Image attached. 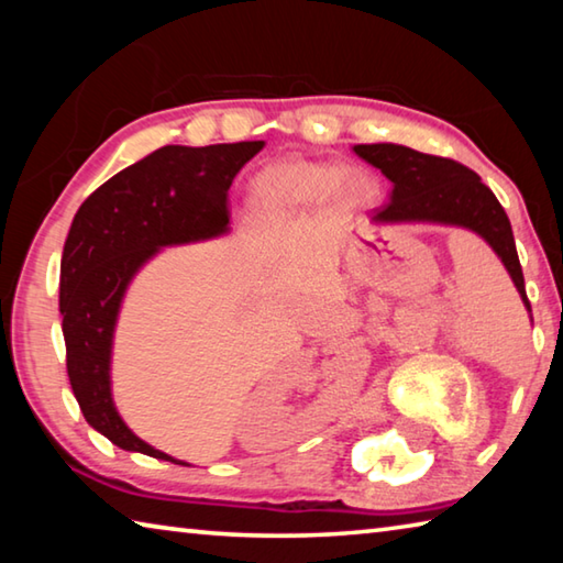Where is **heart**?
<instances>
[{
    "label": "heart",
    "instance_id": "heart-1",
    "mask_svg": "<svg viewBox=\"0 0 563 563\" xmlns=\"http://www.w3.org/2000/svg\"><path fill=\"white\" fill-rule=\"evenodd\" d=\"M330 190L360 194L362 178L355 170H340L316 161H285L263 168L253 178L251 203L263 216H280L320 201Z\"/></svg>",
    "mask_w": 563,
    "mask_h": 563
}]
</instances>
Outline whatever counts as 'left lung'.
<instances>
[{
	"label": "left lung",
	"mask_w": 563,
	"mask_h": 563,
	"mask_svg": "<svg viewBox=\"0 0 563 563\" xmlns=\"http://www.w3.org/2000/svg\"><path fill=\"white\" fill-rule=\"evenodd\" d=\"M355 154L393 180L389 203L375 208L373 221L444 223L482 235L501 258L523 305L531 312L509 218L497 196L482 184L472 168L462 166L460 161L419 154L415 148L397 144H360L355 146Z\"/></svg>",
	"instance_id": "obj_1"
}]
</instances>
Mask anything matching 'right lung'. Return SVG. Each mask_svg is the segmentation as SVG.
<instances>
[{
	"label": "right lung",
	"mask_w": 563,
	"mask_h": 563,
	"mask_svg": "<svg viewBox=\"0 0 563 563\" xmlns=\"http://www.w3.org/2000/svg\"><path fill=\"white\" fill-rule=\"evenodd\" d=\"M263 146H164L109 178L74 216L59 278L66 373L87 422L121 450L186 464L139 440L113 407V328L131 278L161 247L228 231V188Z\"/></svg>",
	"instance_id": "obj_1"
}]
</instances>
